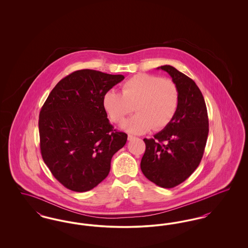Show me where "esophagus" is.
Here are the masks:
<instances>
[{"label":"esophagus","mask_w":248,"mask_h":248,"mask_svg":"<svg viewBox=\"0 0 248 248\" xmlns=\"http://www.w3.org/2000/svg\"><path fill=\"white\" fill-rule=\"evenodd\" d=\"M127 139H128V140H133L136 139V137H134V136H132V135H128Z\"/></svg>","instance_id":"esophagus-1"}]
</instances>
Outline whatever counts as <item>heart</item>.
Here are the masks:
<instances>
[{
  "mask_svg": "<svg viewBox=\"0 0 248 248\" xmlns=\"http://www.w3.org/2000/svg\"><path fill=\"white\" fill-rule=\"evenodd\" d=\"M102 104L115 124H120L133 111V117L122 124V128L133 134H143L154 128H165L175 117L179 105V90L170 79L157 75L138 73L121 84V94L109 90Z\"/></svg>",
  "mask_w": 248,
  "mask_h": 248,
  "instance_id": "obj_1",
  "label": "heart"
}]
</instances>
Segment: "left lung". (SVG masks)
Wrapping results in <instances>:
<instances>
[{
    "label": "left lung",
    "mask_w": 248,
    "mask_h": 248,
    "mask_svg": "<svg viewBox=\"0 0 248 248\" xmlns=\"http://www.w3.org/2000/svg\"><path fill=\"white\" fill-rule=\"evenodd\" d=\"M166 71L179 90V105L173 121L154 135L144 139L146 151L140 163L144 176L162 188H174L194 172L202 158L209 124L204 98L199 87L172 66Z\"/></svg>",
    "instance_id": "obj_1"
}]
</instances>
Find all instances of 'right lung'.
<instances>
[{"label":"right lung","instance_id":"add662e5","mask_svg":"<svg viewBox=\"0 0 248 248\" xmlns=\"http://www.w3.org/2000/svg\"><path fill=\"white\" fill-rule=\"evenodd\" d=\"M124 79L94 70L69 74L54 87L39 115L40 149L52 175L77 192L106 178L114 154L127 135L113 129L103 108L104 94Z\"/></svg>","mask_w":248,"mask_h":248}]
</instances>
